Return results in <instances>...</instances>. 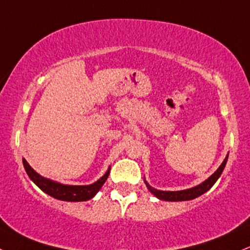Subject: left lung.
<instances>
[{
    "label": "left lung",
    "instance_id": "left-lung-1",
    "mask_svg": "<svg viewBox=\"0 0 250 250\" xmlns=\"http://www.w3.org/2000/svg\"><path fill=\"white\" fill-rule=\"evenodd\" d=\"M228 161V154L226 156V159L223 160V163L221 164V166L218 167L217 169L215 171V173H212L208 178L207 180L199 184V185L193 186L191 188H186V190H182V191H161V190H156V188H152L149 184L147 183V180L144 178V182L146 184L147 188L150 191V193L154 194L158 199H161V201H167V202H183V201H191V199L197 198V197L202 196L204 194L205 192L209 191L211 188L213 186V184L218 180V178L221 177L222 172H223L224 167L227 165Z\"/></svg>",
    "mask_w": 250,
    "mask_h": 250
}]
</instances>
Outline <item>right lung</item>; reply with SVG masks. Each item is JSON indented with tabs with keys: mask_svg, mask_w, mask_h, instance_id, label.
Here are the masks:
<instances>
[{
	"mask_svg": "<svg viewBox=\"0 0 250 250\" xmlns=\"http://www.w3.org/2000/svg\"><path fill=\"white\" fill-rule=\"evenodd\" d=\"M22 163L28 177L41 191L49 194L53 198L65 202H85L94 198L110 173V167H109L108 171L97 182L90 184V185H65V184L54 182V180L40 175L29 166L26 159H22Z\"/></svg>",
	"mask_w": 250,
	"mask_h": 250,
	"instance_id": "add662e5",
	"label": "right lung"
}]
</instances>
